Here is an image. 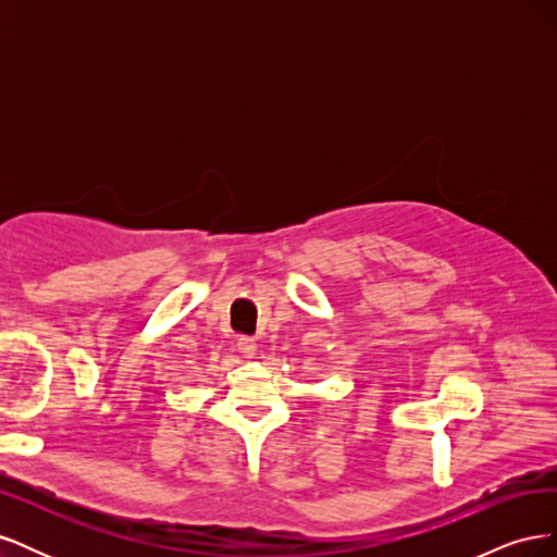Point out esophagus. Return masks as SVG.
I'll return each instance as SVG.
<instances>
[{
	"label": "esophagus",
	"instance_id": "1",
	"mask_svg": "<svg viewBox=\"0 0 557 557\" xmlns=\"http://www.w3.org/2000/svg\"><path fill=\"white\" fill-rule=\"evenodd\" d=\"M237 348H239L244 358H252V356H256V350H258V344L252 342L250 336H242V339L237 342Z\"/></svg>",
	"mask_w": 557,
	"mask_h": 557
}]
</instances>
